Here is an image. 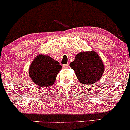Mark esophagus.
I'll return each mask as SVG.
<instances>
[{"mask_svg":"<svg viewBox=\"0 0 130 130\" xmlns=\"http://www.w3.org/2000/svg\"><path fill=\"white\" fill-rule=\"evenodd\" d=\"M69 67V64H65V65H63V69H68Z\"/></svg>","mask_w":130,"mask_h":130,"instance_id":"obj_1","label":"esophagus"}]
</instances>
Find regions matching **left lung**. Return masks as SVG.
<instances>
[{"label": "left lung", "instance_id": "8db88e82", "mask_svg": "<svg viewBox=\"0 0 130 130\" xmlns=\"http://www.w3.org/2000/svg\"><path fill=\"white\" fill-rule=\"evenodd\" d=\"M70 67L75 71L77 78L83 84H92L102 77L104 64L96 52H80L75 56Z\"/></svg>", "mask_w": 130, "mask_h": 130}]
</instances>
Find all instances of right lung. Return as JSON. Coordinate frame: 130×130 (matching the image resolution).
<instances>
[{"instance_id": "obj_1", "label": "right lung", "mask_w": 130, "mask_h": 130, "mask_svg": "<svg viewBox=\"0 0 130 130\" xmlns=\"http://www.w3.org/2000/svg\"><path fill=\"white\" fill-rule=\"evenodd\" d=\"M62 69L58 61L49 56L40 55L35 58L29 67L31 80L37 86L48 87L54 83L57 75Z\"/></svg>"}]
</instances>
